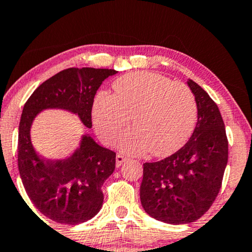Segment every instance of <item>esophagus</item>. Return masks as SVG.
Here are the masks:
<instances>
[{"label":"esophagus","mask_w":252,"mask_h":252,"mask_svg":"<svg viewBox=\"0 0 252 252\" xmlns=\"http://www.w3.org/2000/svg\"><path fill=\"white\" fill-rule=\"evenodd\" d=\"M126 158L123 155H117L116 156V166H117V168H120V166L122 165L123 163L126 162Z\"/></svg>","instance_id":"esophagus-1"}]
</instances>
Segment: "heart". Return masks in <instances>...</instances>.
<instances>
[{"label":"heart","instance_id":"obj_1","mask_svg":"<svg viewBox=\"0 0 252 252\" xmlns=\"http://www.w3.org/2000/svg\"><path fill=\"white\" fill-rule=\"evenodd\" d=\"M114 95L101 92L94 99V128L111 144L128 126L136 128L118 139L130 155L150 150L164 157L180 150L191 137L197 123V102L189 87L150 71L130 72L113 83Z\"/></svg>","mask_w":252,"mask_h":252}]
</instances>
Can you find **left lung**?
Segmentation results:
<instances>
[{"label":"left lung","mask_w":252,"mask_h":252,"mask_svg":"<svg viewBox=\"0 0 252 252\" xmlns=\"http://www.w3.org/2000/svg\"><path fill=\"white\" fill-rule=\"evenodd\" d=\"M188 86L197 102V123L188 143L171 156L143 164L142 207L163 223L195 222L211 207L228 163V139L217 104L196 82Z\"/></svg>","instance_id":"8db88e82"}]
</instances>
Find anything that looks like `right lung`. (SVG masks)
Segmentation results:
<instances>
[{"instance_id": "right-lung-1", "label": "right lung", "mask_w": 252, "mask_h": 252, "mask_svg": "<svg viewBox=\"0 0 252 252\" xmlns=\"http://www.w3.org/2000/svg\"><path fill=\"white\" fill-rule=\"evenodd\" d=\"M115 74L114 69H65L43 82L23 107L17 155L21 180L39 213L57 223L87 222L101 210V187L115 170L116 154L84 132L71 155L45 159L32 145V126L39 113L59 109L76 115L90 129L94 97L103 81Z\"/></svg>"}]
</instances>
